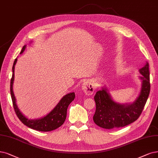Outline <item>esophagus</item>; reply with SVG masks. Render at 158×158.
<instances>
[{"label":"esophagus","instance_id":"esophagus-1","mask_svg":"<svg viewBox=\"0 0 158 158\" xmlns=\"http://www.w3.org/2000/svg\"><path fill=\"white\" fill-rule=\"evenodd\" d=\"M81 89L84 91L87 95H91L94 93L95 87H94L93 81H86L83 83Z\"/></svg>","mask_w":158,"mask_h":158}]
</instances>
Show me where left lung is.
I'll list each match as a JSON object with an SVG mask.
<instances>
[{
  "label": "left lung",
  "instance_id": "left-lung-1",
  "mask_svg": "<svg viewBox=\"0 0 158 158\" xmlns=\"http://www.w3.org/2000/svg\"><path fill=\"white\" fill-rule=\"evenodd\" d=\"M148 65L147 61L139 70L141 74L139 77L141 81V87L139 94L133 102H117L105 86L96 93L94 97L96 103V111L93 116L94 123L101 128L112 129L124 127L136 121L141 115L150 93Z\"/></svg>",
  "mask_w": 158,
  "mask_h": 158
}]
</instances>
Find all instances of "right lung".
<instances>
[{
    "mask_svg": "<svg viewBox=\"0 0 158 158\" xmlns=\"http://www.w3.org/2000/svg\"><path fill=\"white\" fill-rule=\"evenodd\" d=\"M27 45H24L23 47L20 54H22L24 51ZM17 61V58L15 60L13 67H12L13 74H12V77L10 81V93L12 102H13L14 108L18 118L27 127L37 131H50L60 127L65 121L67 117V110L69 105L74 99V93L73 92L68 93L63 97L60 100V102L57 104V105L54 107V109L51 110V111L48 113L45 116L37 119L28 118L26 116L23 114L20 110L18 108V106L16 104V98L13 91V85L15 76V65L16 64Z\"/></svg>",
    "mask_w": 158,
    "mask_h": 158,
    "instance_id": "right-lung-1",
    "label": "right lung"
}]
</instances>
